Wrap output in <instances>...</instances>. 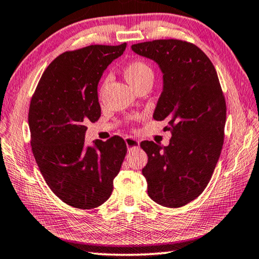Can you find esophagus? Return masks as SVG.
Segmentation results:
<instances>
[{"label":"esophagus","instance_id":"34e87169","mask_svg":"<svg viewBox=\"0 0 259 259\" xmlns=\"http://www.w3.org/2000/svg\"><path fill=\"white\" fill-rule=\"evenodd\" d=\"M125 142H126L127 148H128V150H132V149H138L140 146V142L138 141V140L132 138V137L125 138Z\"/></svg>","mask_w":259,"mask_h":259}]
</instances>
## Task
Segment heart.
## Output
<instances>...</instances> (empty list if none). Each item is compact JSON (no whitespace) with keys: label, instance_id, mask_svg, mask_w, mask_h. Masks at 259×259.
Here are the masks:
<instances>
[{"label":"heart","instance_id":"b5f03b06","mask_svg":"<svg viewBox=\"0 0 259 259\" xmlns=\"http://www.w3.org/2000/svg\"><path fill=\"white\" fill-rule=\"evenodd\" d=\"M124 74L126 79L132 84L134 88L141 84L142 81L147 79H153V70L151 66L147 61L141 60V59H135V60L130 61L125 66ZM107 83V79L103 80L101 89Z\"/></svg>","mask_w":259,"mask_h":259}]
</instances>
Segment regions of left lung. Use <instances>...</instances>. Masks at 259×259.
I'll use <instances>...</instances> for the list:
<instances>
[{
  "instance_id": "obj_1",
  "label": "left lung",
  "mask_w": 259,
  "mask_h": 259,
  "mask_svg": "<svg viewBox=\"0 0 259 259\" xmlns=\"http://www.w3.org/2000/svg\"><path fill=\"white\" fill-rule=\"evenodd\" d=\"M164 74V89L153 118L168 120L167 147L141 142L148 155L142 174L153 201L179 208L194 200L209 183L224 142L226 102L214 65L197 45L155 39L132 45Z\"/></svg>"
}]
</instances>
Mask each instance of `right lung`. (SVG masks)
I'll return each instance as SVG.
<instances>
[{
	"label": "right lung",
	"instance_id": "obj_1",
	"mask_svg": "<svg viewBox=\"0 0 259 259\" xmlns=\"http://www.w3.org/2000/svg\"><path fill=\"white\" fill-rule=\"evenodd\" d=\"M126 43L90 45L63 52L44 70L31 97L28 124L35 160L52 192L80 209L111 196L127 147L120 137L84 146L86 124L101 116L98 84Z\"/></svg>",
	"mask_w": 259,
	"mask_h": 259
}]
</instances>
